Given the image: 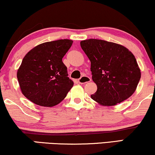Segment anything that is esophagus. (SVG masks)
<instances>
[{"instance_id":"1","label":"esophagus","mask_w":155,"mask_h":155,"mask_svg":"<svg viewBox=\"0 0 155 155\" xmlns=\"http://www.w3.org/2000/svg\"><path fill=\"white\" fill-rule=\"evenodd\" d=\"M90 81H91V78H89L88 77H86V76H83V77H81L78 80V82L81 84H86V83H88Z\"/></svg>"}]
</instances>
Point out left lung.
<instances>
[{"label":"left lung","instance_id":"8db88e82","mask_svg":"<svg viewBox=\"0 0 155 155\" xmlns=\"http://www.w3.org/2000/svg\"><path fill=\"white\" fill-rule=\"evenodd\" d=\"M91 61L92 79L97 90L91 97L104 106L120 103L136 91L141 74L136 58L126 48L98 39L81 41Z\"/></svg>","mask_w":155,"mask_h":155}]
</instances>
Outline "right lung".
<instances>
[{"instance_id":"1","label":"right lung","mask_w":155,"mask_h":155,"mask_svg":"<svg viewBox=\"0 0 155 155\" xmlns=\"http://www.w3.org/2000/svg\"><path fill=\"white\" fill-rule=\"evenodd\" d=\"M72 43L69 39L43 43L25 55L17 77L28 100L40 106L53 107L66 97L74 83L62 58Z\"/></svg>"}]
</instances>
